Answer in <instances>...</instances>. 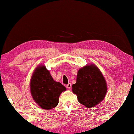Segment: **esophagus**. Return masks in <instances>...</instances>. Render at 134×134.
I'll use <instances>...</instances> for the list:
<instances>
[{
    "mask_svg": "<svg viewBox=\"0 0 134 134\" xmlns=\"http://www.w3.org/2000/svg\"><path fill=\"white\" fill-rule=\"evenodd\" d=\"M66 87L67 88L70 89L71 88V84L70 83H68V84L66 85Z\"/></svg>",
    "mask_w": 134,
    "mask_h": 134,
    "instance_id": "1",
    "label": "esophagus"
}]
</instances>
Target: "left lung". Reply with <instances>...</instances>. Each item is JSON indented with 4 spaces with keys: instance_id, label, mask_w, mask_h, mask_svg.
I'll use <instances>...</instances> for the list:
<instances>
[{
    "instance_id": "left-lung-1",
    "label": "left lung",
    "mask_w": 134,
    "mask_h": 134,
    "mask_svg": "<svg viewBox=\"0 0 134 134\" xmlns=\"http://www.w3.org/2000/svg\"><path fill=\"white\" fill-rule=\"evenodd\" d=\"M72 91L77 95L79 103L91 108L104 98L107 86L98 68L94 65H87L77 72L76 82L72 85Z\"/></svg>"
}]
</instances>
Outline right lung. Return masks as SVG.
<instances>
[{"instance_id": "add662e5", "label": "right lung", "mask_w": 134, "mask_h": 134, "mask_svg": "<svg viewBox=\"0 0 134 134\" xmlns=\"http://www.w3.org/2000/svg\"><path fill=\"white\" fill-rule=\"evenodd\" d=\"M30 87L34 100L44 109L57 107L59 95L66 90L60 82L53 79L45 66H40L35 70L32 76Z\"/></svg>"}]
</instances>
